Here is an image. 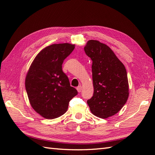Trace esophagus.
Wrapping results in <instances>:
<instances>
[{
	"label": "esophagus",
	"mask_w": 155,
	"mask_h": 155,
	"mask_svg": "<svg viewBox=\"0 0 155 155\" xmlns=\"http://www.w3.org/2000/svg\"><path fill=\"white\" fill-rule=\"evenodd\" d=\"M77 91L78 92V93H81V90H82V87L81 86V85H80V86H78V87H77Z\"/></svg>",
	"instance_id": "1"
}]
</instances>
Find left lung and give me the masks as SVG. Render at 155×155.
<instances>
[{
  "instance_id": "left-lung-1",
  "label": "left lung",
  "mask_w": 155,
  "mask_h": 155,
  "mask_svg": "<svg viewBox=\"0 0 155 155\" xmlns=\"http://www.w3.org/2000/svg\"><path fill=\"white\" fill-rule=\"evenodd\" d=\"M84 49L93 61L94 94L87 104L97 117L113 116L123 107L129 95L126 68L110 48L98 41H88Z\"/></svg>"
}]
</instances>
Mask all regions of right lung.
<instances>
[{
  "label": "right lung",
  "mask_w": 155,
  "mask_h": 155,
  "mask_svg": "<svg viewBox=\"0 0 155 155\" xmlns=\"http://www.w3.org/2000/svg\"><path fill=\"white\" fill-rule=\"evenodd\" d=\"M74 47L69 43L48 46L36 56L26 76L25 88L31 107L47 119L64 114L69 102L78 94L62 69V62Z\"/></svg>",
  "instance_id": "1"
}]
</instances>
